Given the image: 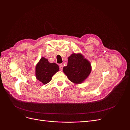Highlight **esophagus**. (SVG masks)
<instances>
[{"instance_id":"obj_1","label":"esophagus","mask_w":130,"mask_h":130,"mask_svg":"<svg viewBox=\"0 0 130 130\" xmlns=\"http://www.w3.org/2000/svg\"><path fill=\"white\" fill-rule=\"evenodd\" d=\"M59 69H60V70L61 71H62V70H63V65L62 64H60V65H59Z\"/></svg>"}]
</instances>
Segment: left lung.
<instances>
[{"instance_id":"obj_1","label":"left lung","mask_w":130,"mask_h":130,"mask_svg":"<svg viewBox=\"0 0 130 130\" xmlns=\"http://www.w3.org/2000/svg\"><path fill=\"white\" fill-rule=\"evenodd\" d=\"M63 72L72 83L78 84L88 77L92 71L91 63L80 53H73L68 57V63Z\"/></svg>"}]
</instances>
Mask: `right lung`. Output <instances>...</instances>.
Returning a JSON list of instances; mask_svg holds the SVG:
<instances>
[{
	"label": "right lung",
	"mask_w": 130,
	"mask_h": 130,
	"mask_svg": "<svg viewBox=\"0 0 130 130\" xmlns=\"http://www.w3.org/2000/svg\"><path fill=\"white\" fill-rule=\"evenodd\" d=\"M58 71V65L55 63H50L44 57L40 58L35 67L36 78L44 85L49 83L54 75Z\"/></svg>",
	"instance_id": "1"
}]
</instances>
